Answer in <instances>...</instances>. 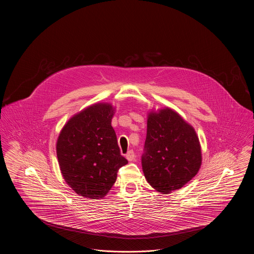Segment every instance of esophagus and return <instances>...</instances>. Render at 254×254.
<instances>
[{
  "label": "esophagus",
  "instance_id": "1",
  "mask_svg": "<svg viewBox=\"0 0 254 254\" xmlns=\"http://www.w3.org/2000/svg\"><path fill=\"white\" fill-rule=\"evenodd\" d=\"M126 157H127V159L128 160V161H132L133 159H134V157H135V154H134V152L133 151H128L127 152V154L126 155Z\"/></svg>",
  "mask_w": 254,
  "mask_h": 254
}]
</instances>
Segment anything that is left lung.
I'll use <instances>...</instances> for the list:
<instances>
[{
  "label": "left lung",
  "mask_w": 254,
  "mask_h": 254,
  "mask_svg": "<svg viewBox=\"0 0 254 254\" xmlns=\"http://www.w3.org/2000/svg\"><path fill=\"white\" fill-rule=\"evenodd\" d=\"M144 148V176L162 194L182 189L195 177L202 164L195 129L169 107L148 112Z\"/></svg>",
  "instance_id": "1"
}]
</instances>
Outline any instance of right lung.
Instances as JSON below:
<instances>
[{"label":"right lung","mask_w":254,"mask_h":254,"mask_svg":"<svg viewBox=\"0 0 254 254\" xmlns=\"http://www.w3.org/2000/svg\"><path fill=\"white\" fill-rule=\"evenodd\" d=\"M115 107L108 102L92 104L74 114L60 131L56 151L65 183L78 195L103 198L127 160L121 156L111 126Z\"/></svg>","instance_id":"obj_1"}]
</instances>
